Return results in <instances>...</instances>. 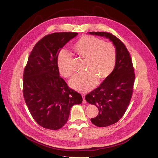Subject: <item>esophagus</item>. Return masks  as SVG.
Returning <instances> with one entry per match:
<instances>
[{"instance_id":"34e87169","label":"esophagus","mask_w":158,"mask_h":158,"mask_svg":"<svg viewBox=\"0 0 158 158\" xmlns=\"http://www.w3.org/2000/svg\"><path fill=\"white\" fill-rule=\"evenodd\" d=\"M81 95H82V97H83V102L84 103H86V99H85V94H82Z\"/></svg>"}]
</instances>
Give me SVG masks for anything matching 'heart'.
<instances>
[{"instance_id": "obj_1", "label": "heart", "mask_w": 158, "mask_h": 158, "mask_svg": "<svg viewBox=\"0 0 158 158\" xmlns=\"http://www.w3.org/2000/svg\"><path fill=\"white\" fill-rule=\"evenodd\" d=\"M75 52L86 58L85 69L88 72L75 75L70 81V86L80 92L92 89L101 80L107 78L114 69L116 50L109 42H103L90 35L82 36L73 45ZM71 54L65 49L61 50L57 56V66L60 73L64 78L72 75Z\"/></svg>"}]
</instances>
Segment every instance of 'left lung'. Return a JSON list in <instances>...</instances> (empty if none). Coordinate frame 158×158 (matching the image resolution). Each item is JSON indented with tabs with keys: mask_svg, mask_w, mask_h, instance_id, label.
<instances>
[{
	"mask_svg": "<svg viewBox=\"0 0 158 158\" xmlns=\"http://www.w3.org/2000/svg\"><path fill=\"white\" fill-rule=\"evenodd\" d=\"M89 33L109 39L116 50V62L112 73L85 97L86 100L95 105L99 111L97 117L90 119L92 123L98 127H105L117 122L126 112L133 92L135 73L130 54L118 38L108 32Z\"/></svg>",
	"mask_w": 158,
	"mask_h": 158,
	"instance_id": "1",
	"label": "left lung"
}]
</instances>
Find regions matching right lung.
<instances>
[{"mask_svg": "<svg viewBox=\"0 0 158 158\" xmlns=\"http://www.w3.org/2000/svg\"><path fill=\"white\" fill-rule=\"evenodd\" d=\"M77 35L60 32L46 35L34 46L24 69L25 102L33 119L46 129L62 128L72 106L83 101L81 94L70 89L60 77L57 66L59 52Z\"/></svg>", "mask_w": 158, "mask_h": 158, "instance_id": "obj_1", "label": "right lung"}]
</instances>
